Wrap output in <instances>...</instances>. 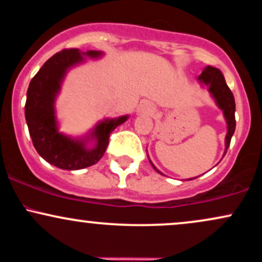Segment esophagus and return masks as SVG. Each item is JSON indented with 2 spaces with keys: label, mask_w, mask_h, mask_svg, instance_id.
<instances>
[{
  "label": "esophagus",
  "mask_w": 262,
  "mask_h": 262,
  "mask_svg": "<svg viewBox=\"0 0 262 262\" xmlns=\"http://www.w3.org/2000/svg\"><path fill=\"white\" fill-rule=\"evenodd\" d=\"M139 111L141 113H145V114H150L152 113L155 111V107L154 104L150 103V102H144V103L140 104V108Z\"/></svg>",
  "instance_id": "obj_1"
}]
</instances>
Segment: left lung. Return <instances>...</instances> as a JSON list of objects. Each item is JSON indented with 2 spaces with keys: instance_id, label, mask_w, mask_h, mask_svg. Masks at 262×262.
I'll return each mask as SVG.
<instances>
[{
  "instance_id": "1",
  "label": "left lung",
  "mask_w": 262,
  "mask_h": 262,
  "mask_svg": "<svg viewBox=\"0 0 262 262\" xmlns=\"http://www.w3.org/2000/svg\"><path fill=\"white\" fill-rule=\"evenodd\" d=\"M204 83H209V91L213 95V97L217 101L218 106L223 110L224 117L228 123V133L225 137V152L230 145L231 137H233L234 130H235V101L234 96L231 93L230 89L225 82L223 74L221 70L213 66H207L204 71L198 77ZM154 166V165H152ZM156 170V167L154 166ZM159 172V170H156Z\"/></svg>"
}]
</instances>
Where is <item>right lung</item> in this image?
Here are the masks:
<instances>
[{
  "instance_id": "1",
  "label": "right lung",
  "mask_w": 262,
  "mask_h": 262,
  "mask_svg": "<svg viewBox=\"0 0 262 262\" xmlns=\"http://www.w3.org/2000/svg\"><path fill=\"white\" fill-rule=\"evenodd\" d=\"M86 55L96 58L101 53L90 50ZM81 61L82 56L76 48L56 53L35 74L27 91L26 121L33 145L45 161L62 170H80L96 164L106 151L111 133L128 118L124 116L98 124L93 132L97 145L92 150H87L83 141L59 133L54 117V100L68 69Z\"/></svg>"
}]
</instances>
